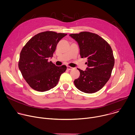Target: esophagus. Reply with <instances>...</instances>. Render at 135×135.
<instances>
[{
	"mask_svg": "<svg viewBox=\"0 0 135 135\" xmlns=\"http://www.w3.org/2000/svg\"><path fill=\"white\" fill-rule=\"evenodd\" d=\"M67 69H68L69 70H73V69H74V68L71 67H70V66H67Z\"/></svg>",
	"mask_w": 135,
	"mask_h": 135,
	"instance_id": "34e87169",
	"label": "esophagus"
}]
</instances>
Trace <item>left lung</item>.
Wrapping results in <instances>:
<instances>
[{"label": "left lung", "mask_w": 135, "mask_h": 135, "mask_svg": "<svg viewBox=\"0 0 135 135\" xmlns=\"http://www.w3.org/2000/svg\"><path fill=\"white\" fill-rule=\"evenodd\" d=\"M69 36L78 43L82 58L87 57L88 67L83 71L78 69L80 76L74 83L79 90L87 93L98 91L111 76L114 57L109 44L100 36L88 31Z\"/></svg>", "instance_id": "left-lung-1"}]
</instances>
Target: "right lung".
Here are the masks:
<instances>
[{"label": "right lung", "instance_id": "add662e5", "mask_svg": "<svg viewBox=\"0 0 135 135\" xmlns=\"http://www.w3.org/2000/svg\"><path fill=\"white\" fill-rule=\"evenodd\" d=\"M67 33L46 31L35 35L22 48L18 61V68L23 78L33 90L44 92L55 87L65 65L57 67L51 61L56 45Z\"/></svg>", "mask_w": 135, "mask_h": 135}]
</instances>
